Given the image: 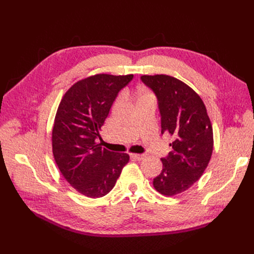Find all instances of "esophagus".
I'll return each mask as SVG.
<instances>
[{"label": "esophagus", "instance_id": "obj_1", "mask_svg": "<svg viewBox=\"0 0 254 254\" xmlns=\"http://www.w3.org/2000/svg\"><path fill=\"white\" fill-rule=\"evenodd\" d=\"M131 157H132L133 159L137 160V161H141V160H143L146 156H145V155H140V153H132Z\"/></svg>", "mask_w": 254, "mask_h": 254}]
</instances>
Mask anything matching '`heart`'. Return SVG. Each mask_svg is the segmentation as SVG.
I'll return each mask as SVG.
<instances>
[{
	"instance_id": "obj_1",
	"label": "heart",
	"mask_w": 254,
	"mask_h": 254,
	"mask_svg": "<svg viewBox=\"0 0 254 254\" xmlns=\"http://www.w3.org/2000/svg\"><path fill=\"white\" fill-rule=\"evenodd\" d=\"M137 95H139V98H140V97H142V96L149 95V93H147V92H146V91H143V90H141V91H139V93H137Z\"/></svg>"
}]
</instances>
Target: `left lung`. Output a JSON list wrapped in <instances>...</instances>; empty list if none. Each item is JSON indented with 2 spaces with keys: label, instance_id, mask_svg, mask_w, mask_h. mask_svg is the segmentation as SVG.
Listing matches in <instances>:
<instances>
[{
  "label": "left lung",
  "instance_id": "left-lung-1",
  "mask_svg": "<svg viewBox=\"0 0 254 254\" xmlns=\"http://www.w3.org/2000/svg\"><path fill=\"white\" fill-rule=\"evenodd\" d=\"M142 81L157 95L161 132L173 136V150L162 158L163 168L153 188L164 196H175L199 180L213 153V128L201 97L173 76L143 75Z\"/></svg>",
  "mask_w": 254,
  "mask_h": 254
}]
</instances>
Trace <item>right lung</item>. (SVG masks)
Returning a JSON list of instances; mask_svg holds the SVG:
<instances>
[{
	"instance_id": "obj_1",
	"label": "right lung",
	"mask_w": 254,
	"mask_h": 254,
	"mask_svg": "<svg viewBox=\"0 0 254 254\" xmlns=\"http://www.w3.org/2000/svg\"><path fill=\"white\" fill-rule=\"evenodd\" d=\"M132 78L89 76L75 82L59 104L52 131L54 159L71 187L87 197L108 194L129 161L127 153L107 150L97 139L115 97Z\"/></svg>"
}]
</instances>
